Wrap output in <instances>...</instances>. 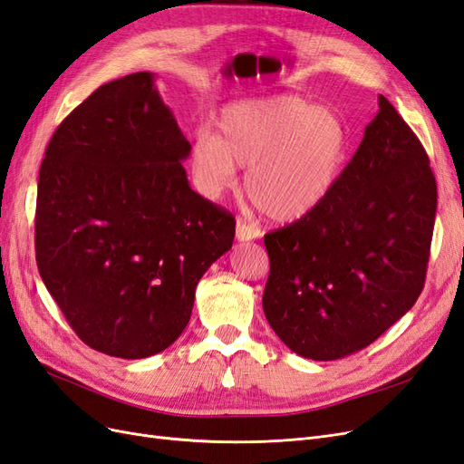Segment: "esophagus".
<instances>
[{"instance_id": "34e87169", "label": "esophagus", "mask_w": 464, "mask_h": 464, "mask_svg": "<svg viewBox=\"0 0 464 464\" xmlns=\"http://www.w3.org/2000/svg\"><path fill=\"white\" fill-rule=\"evenodd\" d=\"M261 236L259 227H256L254 222H247L244 218H237L236 222V237L237 242H249V240H257Z\"/></svg>"}]
</instances>
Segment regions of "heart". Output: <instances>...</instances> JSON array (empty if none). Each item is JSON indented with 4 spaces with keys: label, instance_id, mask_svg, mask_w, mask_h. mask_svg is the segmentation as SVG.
<instances>
[{
    "label": "heart",
    "instance_id": "b5f03b06",
    "mask_svg": "<svg viewBox=\"0 0 464 464\" xmlns=\"http://www.w3.org/2000/svg\"><path fill=\"white\" fill-rule=\"evenodd\" d=\"M348 152V133L333 110L275 94L234 102L220 111L217 135L199 133L189 152L198 189L208 199L237 186L265 217L296 222L327 199Z\"/></svg>",
    "mask_w": 464,
    "mask_h": 464
}]
</instances>
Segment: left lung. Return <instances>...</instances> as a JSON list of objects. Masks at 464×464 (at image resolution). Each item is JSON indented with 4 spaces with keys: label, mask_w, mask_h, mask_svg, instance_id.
Wrapping results in <instances>:
<instances>
[{
    "label": "left lung",
    "mask_w": 464,
    "mask_h": 464,
    "mask_svg": "<svg viewBox=\"0 0 464 464\" xmlns=\"http://www.w3.org/2000/svg\"><path fill=\"white\" fill-rule=\"evenodd\" d=\"M377 104L327 199L265 236V317L310 360L366 348L424 288L438 188L414 131L383 94Z\"/></svg>",
    "instance_id": "1"
}]
</instances>
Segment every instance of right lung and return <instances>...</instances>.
<instances>
[{"instance_id":"right-lung-1","label":"right lung","mask_w":464,"mask_h":464,"mask_svg":"<svg viewBox=\"0 0 464 464\" xmlns=\"http://www.w3.org/2000/svg\"><path fill=\"white\" fill-rule=\"evenodd\" d=\"M189 152L149 72L98 87L50 139L38 271L98 353L139 360L166 350L189 323L201 276L232 247L234 217L189 188Z\"/></svg>"}]
</instances>
